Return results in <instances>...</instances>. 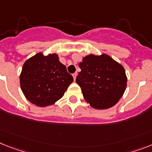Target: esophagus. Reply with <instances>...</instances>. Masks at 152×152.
<instances>
[{
	"label": "esophagus",
	"instance_id": "obj_1",
	"mask_svg": "<svg viewBox=\"0 0 152 152\" xmlns=\"http://www.w3.org/2000/svg\"><path fill=\"white\" fill-rule=\"evenodd\" d=\"M72 76H73V79H74V80H76V76H77V72H75V73H73V74H72Z\"/></svg>",
	"mask_w": 152,
	"mask_h": 152
}]
</instances>
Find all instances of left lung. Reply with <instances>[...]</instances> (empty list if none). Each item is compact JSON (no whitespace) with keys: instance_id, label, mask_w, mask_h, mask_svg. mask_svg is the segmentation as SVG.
<instances>
[{"instance_id":"8db88e82","label":"left lung","mask_w":152,"mask_h":152,"mask_svg":"<svg viewBox=\"0 0 152 152\" xmlns=\"http://www.w3.org/2000/svg\"><path fill=\"white\" fill-rule=\"evenodd\" d=\"M81 71L76 82L84 99L95 109H107L115 105L127 86L123 66L106 54L89 55L79 64Z\"/></svg>"}]
</instances>
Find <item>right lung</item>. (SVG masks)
I'll use <instances>...</instances> for the list:
<instances>
[{"label":"right lung","instance_id":"add662e5","mask_svg":"<svg viewBox=\"0 0 152 152\" xmlns=\"http://www.w3.org/2000/svg\"><path fill=\"white\" fill-rule=\"evenodd\" d=\"M72 82L73 77L56 54L45 56L39 52L28 58L23 65L20 76V85L25 97L39 107L55 104Z\"/></svg>","mask_w":152,"mask_h":152}]
</instances>
